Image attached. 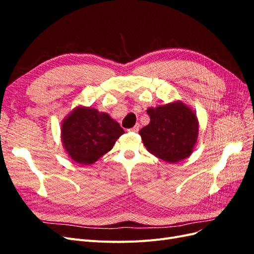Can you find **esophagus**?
I'll list each match as a JSON object with an SVG mask.
<instances>
[{"mask_svg":"<svg viewBox=\"0 0 254 254\" xmlns=\"http://www.w3.org/2000/svg\"><path fill=\"white\" fill-rule=\"evenodd\" d=\"M139 128H140V125L139 124H135L132 128H129L128 131H130V132H137V131H139Z\"/></svg>","mask_w":254,"mask_h":254,"instance_id":"esophagus-1","label":"esophagus"}]
</instances>
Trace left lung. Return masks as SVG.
I'll return each mask as SVG.
<instances>
[{"label": "left lung", "mask_w": 254, "mask_h": 254, "mask_svg": "<svg viewBox=\"0 0 254 254\" xmlns=\"http://www.w3.org/2000/svg\"><path fill=\"white\" fill-rule=\"evenodd\" d=\"M150 122L140 130L147 150L166 162L188 158L197 142L198 121L195 113L182 103L147 110Z\"/></svg>", "instance_id": "left-lung-1"}]
</instances>
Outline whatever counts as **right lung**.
<instances>
[{
	"mask_svg": "<svg viewBox=\"0 0 254 254\" xmlns=\"http://www.w3.org/2000/svg\"><path fill=\"white\" fill-rule=\"evenodd\" d=\"M125 133L109 114L93 108H76L61 126L64 148L75 162L94 163L110 151L119 137Z\"/></svg>",
	"mask_w": 254,
	"mask_h": 254,
	"instance_id": "add662e5",
	"label": "right lung"
}]
</instances>
